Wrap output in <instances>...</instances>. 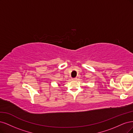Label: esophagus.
<instances>
[{
  "label": "esophagus",
  "mask_w": 133,
  "mask_h": 133,
  "mask_svg": "<svg viewBox=\"0 0 133 133\" xmlns=\"http://www.w3.org/2000/svg\"><path fill=\"white\" fill-rule=\"evenodd\" d=\"M72 80H76V79H77V78H72Z\"/></svg>",
  "instance_id": "34e87169"
}]
</instances>
